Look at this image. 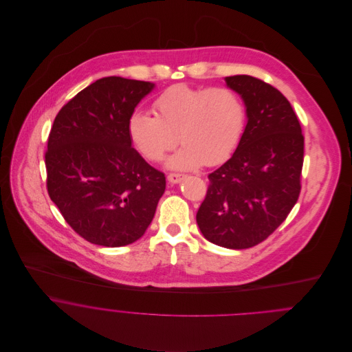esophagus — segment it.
<instances>
[{
	"mask_svg": "<svg viewBox=\"0 0 352 352\" xmlns=\"http://www.w3.org/2000/svg\"><path fill=\"white\" fill-rule=\"evenodd\" d=\"M183 179H184V175H182V173H169L168 175V182L173 183V184L180 183Z\"/></svg>",
	"mask_w": 352,
	"mask_h": 352,
	"instance_id": "obj_1",
	"label": "esophagus"
}]
</instances>
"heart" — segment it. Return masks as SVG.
<instances>
[{"label":"heart","instance_id":"1","mask_svg":"<svg viewBox=\"0 0 352 352\" xmlns=\"http://www.w3.org/2000/svg\"><path fill=\"white\" fill-rule=\"evenodd\" d=\"M155 116L135 111L129 135L146 160L160 161L179 141L184 145L169 161L188 170L226 161L237 151L247 126V107L239 92L226 87L176 84L153 101ZM179 137L177 138V135Z\"/></svg>","mask_w":352,"mask_h":352}]
</instances>
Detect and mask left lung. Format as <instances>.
<instances>
[{"instance_id": "1", "label": "left lung", "mask_w": 352, "mask_h": 352, "mask_svg": "<svg viewBox=\"0 0 352 352\" xmlns=\"http://www.w3.org/2000/svg\"><path fill=\"white\" fill-rule=\"evenodd\" d=\"M225 81L241 95L248 123L237 151L208 175L197 222L210 243L245 250L272 234L298 201L303 135L293 107L276 88L252 76Z\"/></svg>"}]
</instances>
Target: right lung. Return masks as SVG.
<instances>
[{
    "label": "right lung",
    "instance_id": "obj_1",
    "mask_svg": "<svg viewBox=\"0 0 352 352\" xmlns=\"http://www.w3.org/2000/svg\"><path fill=\"white\" fill-rule=\"evenodd\" d=\"M154 84L104 77L67 101L51 127L47 192L84 240L129 245L144 236L165 191V175L131 146L129 119Z\"/></svg>",
    "mask_w": 352,
    "mask_h": 352
}]
</instances>
